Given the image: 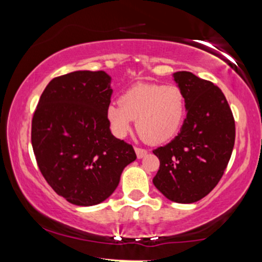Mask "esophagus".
<instances>
[{
	"mask_svg": "<svg viewBox=\"0 0 262 262\" xmlns=\"http://www.w3.org/2000/svg\"><path fill=\"white\" fill-rule=\"evenodd\" d=\"M135 152H137L138 159H141V158H144V156H145L146 154H148V150L141 149V148H138V146H135Z\"/></svg>",
	"mask_w": 262,
	"mask_h": 262,
	"instance_id": "obj_1",
	"label": "esophagus"
}]
</instances>
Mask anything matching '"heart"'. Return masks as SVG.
<instances>
[{"label": "heart", "instance_id": "heart-1", "mask_svg": "<svg viewBox=\"0 0 262 262\" xmlns=\"http://www.w3.org/2000/svg\"><path fill=\"white\" fill-rule=\"evenodd\" d=\"M186 98L180 87L138 83L127 90L121 103H111L107 119L117 137H124L137 121V132L148 144H162L175 135L185 118Z\"/></svg>", "mask_w": 262, "mask_h": 262}]
</instances>
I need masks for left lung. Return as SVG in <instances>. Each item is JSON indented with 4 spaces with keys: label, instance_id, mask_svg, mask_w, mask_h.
<instances>
[{
    "label": "left lung",
    "instance_id": "8db88e82",
    "mask_svg": "<svg viewBox=\"0 0 262 262\" xmlns=\"http://www.w3.org/2000/svg\"><path fill=\"white\" fill-rule=\"evenodd\" d=\"M186 98L181 132L152 152L160 167L152 182L177 203L202 200L221 181L235 141V122L224 93L188 71L173 74Z\"/></svg>",
    "mask_w": 262,
    "mask_h": 262
}]
</instances>
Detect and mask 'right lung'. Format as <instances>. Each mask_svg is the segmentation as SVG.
<instances>
[{
	"label": "right lung",
	"mask_w": 262,
	"mask_h": 262,
	"mask_svg": "<svg viewBox=\"0 0 262 262\" xmlns=\"http://www.w3.org/2000/svg\"><path fill=\"white\" fill-rule=\"evenodd\" d=\"M111 77L74 71L45 87L32 119V146L45 181L76 206L103 202L122 171L137 159L133 146L111 133Z\"/></svg>",
	"instance_id": "obj_1"
}]
</instances>
